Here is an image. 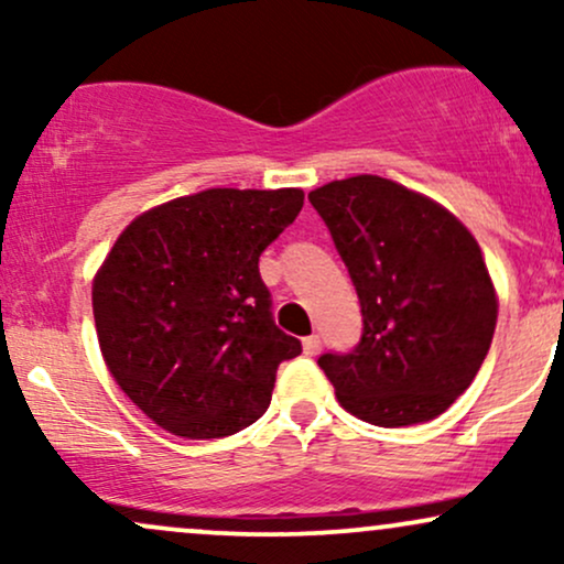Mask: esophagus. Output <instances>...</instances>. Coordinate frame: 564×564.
Segmentation results:
<instances>
[{"label": "esophagus", "mask_w": 564, "mask_h": 564, "mask_svg": "<svg viewBox=\"0 0 564 564\" xmlns=\"http://www.w3.org/2000/svg\"><path fill=\"white\" fill-rule=\"evenodd\" d=\"M302 349H304V355H307V358H315V355L321 352V336H304L302 339Z\"/></svg>", "instance_id": "1"}]
</instances>
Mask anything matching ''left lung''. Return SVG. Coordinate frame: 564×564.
<instances>
[{
	"label": "left lung",
	"instance_id": "obj_1",
	"mask_svg": "<svg viewBox=\"0 0 564 564\" xmlns=\"http://www.w3.org/2000/svg\"><path fill=\"white\" fill-rule=\"evenodd\" d=\"M364 313L360 345L321 355L345 411L377 426L437 419L480 371L498 294L467 225L424 193L379 177L310 191Z\"/></svg>",
	"mask_w": 564,
	"mask_h": 564
}]
</instances>
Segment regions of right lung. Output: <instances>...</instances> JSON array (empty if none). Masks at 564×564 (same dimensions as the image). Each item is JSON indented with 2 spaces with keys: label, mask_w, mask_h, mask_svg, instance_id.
I'll list each match as a JSON object with an SVG mask.
<instances>
[{
  "label": "right lung",
  "mask_w": 564,
  "mask_h": 564,
  "mask_svg": "<svg viewBox=\"0 0 564 564\" xmlns=\"http://www.w3.org/2000/svg\"><path fill=\"white\" fill-rule=\"evenodd\" d=\"M300 187H209L142 212L93 278L97 345L116 384L161 430L241 432L275 371L302 352L270 318L260 254L302 212Z\"/></svg>",
  "instance_id": "obj_1"
}]
</instances>
